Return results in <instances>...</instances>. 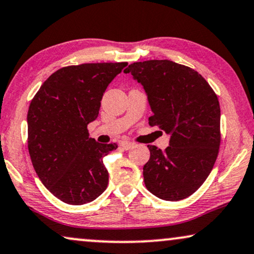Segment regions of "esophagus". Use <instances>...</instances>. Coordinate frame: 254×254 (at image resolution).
<instances>
[{
  "label": "esophagus",
  "instance_id": "obj_1",
  "mask_svg": "<svg viewBox=\"0 0 254 254\" xmlns=\"http://www.w3.org/2000/svg\"><path fill=\"white\" fill-rule=\"evenodd\" d=\"M120 146L123 148V150H130V148L133 146V143H131V141H122Z\"/></svg>",
  "mask_w": 254,
  "mask_h": 254
}]
</instances>
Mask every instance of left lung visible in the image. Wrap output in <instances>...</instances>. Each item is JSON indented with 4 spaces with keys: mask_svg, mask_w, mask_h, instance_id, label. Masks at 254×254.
I'll return each mask as SVG.
<instances>
[{
    "mask_svg": "<svg viewBox=\"0 0 254 254\" xmlns=\"http://www.w3.org/2000/svg\"><path fill=\"white\" fill-rule=\"evenodd\" d=\"M143 86L153 115L151 127L170 134L165 151L147 145L144 165L148 191L165 201H180L210 174L221 143V108L204 77L171 60L133 63L124 69Z\"/></svg>",
    "mask_w": 254,
    "mask_h": 254,
    "instance_id": "obj_1",
    "label": "left lung"
}]
</instances>
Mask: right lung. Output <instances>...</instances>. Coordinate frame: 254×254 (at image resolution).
Returning a JSON list of instances; mask_svg holds the SVG:
<instances>
[{
    "label": "right lung",
    "mask_w": 254,
    "mask_h": 254,
    "mask_svg": "<svg viewBox=\"0 0 254 254\" xmlns=\"http://www.w3.org/2000/svg\"><path fill=\"white\" fill-rule=\"evenodd\" d=\"M127 63L82 64L54 72L30 103L28 147L43 185L68 204L92 202L106 190L103 157L117 144L89 138L107 87Z\"/></svg>",
    "instance_id": "add662e5"
}]
</instances>
